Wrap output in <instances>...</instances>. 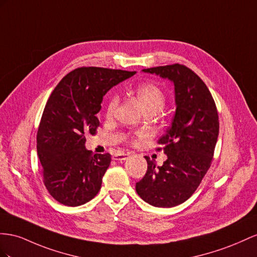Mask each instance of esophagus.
<instances>
[{
  "label": "esophagus",
  "mask_w": 257,
  "mask_h": 257,
  "mask_svg": "<svg viewBox=\"0 0 257 257\" xmlns=\"http://www.w3.org/2000/svg\"><path fill=\"white\" fill-rule=\"evenodd\" d=\"M129 154L128 153H123V152H119V153H116L113 155V160L114 161H124L128 159Z\"/></svg>",
  "instance_id": "obj_1"
}]
</instances>
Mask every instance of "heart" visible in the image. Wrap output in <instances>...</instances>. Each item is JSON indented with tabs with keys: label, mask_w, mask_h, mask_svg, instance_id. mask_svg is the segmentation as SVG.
<instances>
[{
	"label": "heart",
	"mask_w": 257,
	"mask_h": 257,
	"mask_svg": "<svg viewBox=\"0 0 257 257\" xmlns=\"http://www.w3.org/2000/svg\"><path fill=\"white\" fill-rule=\"evenodd\" d=\"M137 100L139 101L141 106L146 113L156 114L163 109L166 104V94L159 85L154 83H142L139 84L135 90ZM117 96L109 97L106 105V115L111 116L117 106Z\"/></svg>",
	"instance_id": "obj_1"
}]
</instances>
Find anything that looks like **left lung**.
Returning a JSON list of instances; mask_svg holds the SVG:
<instances>
[{
  "instance_id": "obj_1",
  "label": "left lung",
  "mask_w": 257,
  "mask_h": 257,
  "mask_svg": "<svg viewBox=\"0 0 257 257\" xmlns=\"http://www.w3.org/2000/svg\"><path fill=\"white\" fill-rule=\"evenodd\" d=\"M168 78L175 85L176 114L157 151L167 160L156 166L148 156V170L136 183L137 193L156 207H173L186 202L200 186L213 161L219 133L218 111L206 84L181 64L143 69Z\"/></svg>"
}]
</instances>
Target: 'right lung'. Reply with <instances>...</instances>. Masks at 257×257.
<instances>
[{
  "mask_svg": "<svg viewBox=\"0 0 257 257\" xmlns=\"http://www.w3.org/2000/svg\"><path fill=\"white\" fill-rule=\"evenodd\" d=\"M136 71L79 67L58 82L45 104L37 150L43 183L57 202L79 206L100 191L110 154L85 150V134L95 135L105 93Z\"/></svg>",
  "mask_w": 257,
  "mask_h": 257,
  "instance_id": "obj_1",
  "label": "right lung"
}]
</instances>
